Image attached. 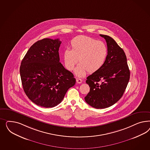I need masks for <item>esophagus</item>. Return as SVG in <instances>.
Returning a JSON list of instances; mask_svg holds the SVG:
<instances>
[{"label": "esophagus", "mask_w": 150, "mask_h": 150, "mask_svg": "<svg viewBox=\"0 0 150 150\" xmlns=\"http://www.w3.org/2000/svg\"><path fill=\"white\" fill-rule=\"evenodd\" d=\"M76 82H77V83H81L82 80L80 79H78L76 78Z\"/></svg>", "instance_id": "1"}]
</instances>
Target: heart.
<instances>
[{"mask_svg": "<svg viewBox=\"0 0 150 150\" xmlns=\"http://www.w3.org/2000/svg\"><path fill=\"white\" fill-rule=\"evenodd\" d=\"M71 50H64V62L66 68L72 70L77 63L75 70L79 76L100 70L105 64L108 55L107 47L104 42L86 36H78L70 42Z\"/></svg>", "mask_w": 150, "mask_h": 150, "instance_id": "b5f03b06", "label": "heart"}]
</instances>
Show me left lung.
I'll return each instance as SVG.
<instances>
[{"label": "left lung", "instance_id": "left-lung-1", "mask_svg": "<svg viewBox=\"0 0 150 150\" xmlns=\"http://www.w3.org/2000/svg\"><path fill=\"white\" fill-rule=\"evenodd\" d=\"M105 40L108 55L102 68L87 77L90 92L85 97L87 103L97 109L115 104L122 97L130 79V70L124 50L113 39L100 35Z\"/></svg>", "mask_w": 150, "mask_h": 150}]
</instances>
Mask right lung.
I'll return each mask as SVG.
<instances>
[{"label": "right lung", "mask_w": 150, "mask_h": 150, "mask_svg": "<svg viewBox=\"0 0 150 150\" xmlns=\"http://www.w3.org/2000/svg\"><path fill=\"white\" fill-rule=\"evenodd\" d=\"M59 39L44 38L35 43L21 62L20 73L28 98L41 107L52 108L63 100L76 79L59 62Z\"/></svg>", "instance_id": "right-lung-1"}]
</instances>
